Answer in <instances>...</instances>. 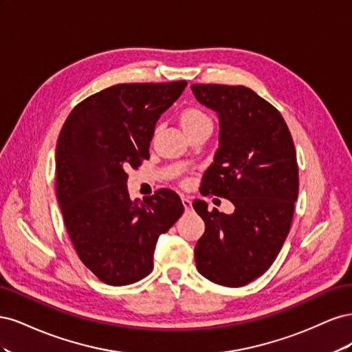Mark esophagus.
I'll return each mask as SVG.
<instances>
[{
	"label": "esophagus",
	"mask_w": 352,
	"mask_h": 352,
	"mask_svg": "<svg viewBox=\"0 0 352 352\" xmlns=\"http://www.w3.org/2000/svg\"><path fill=\"white\" fill-rule=\"evenodd\" d=\"M182 204H184V207H185L186 211H189L190 208H192V201H190V199L186 198V197H182Z\"/></svg>",
	"instance_id": "obj_1"
}]
</instances>
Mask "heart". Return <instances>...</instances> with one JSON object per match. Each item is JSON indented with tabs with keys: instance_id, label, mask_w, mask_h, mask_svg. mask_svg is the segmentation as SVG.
<instances>
[{
	"instance_id": "1",
	"label": "heart",
	"mask_w": 352,
	"mask_h": 352,
	"mask_svg": "<svg viewBox=\"0 0 352 352\" xmlns=\"http://www.w3.org/2000/svg\"><path fill=\"white\" fill-rule=\"evenodd\" d=\"M179 123L188 136L199 131H211L212 127L210 116L198 107H186L180 111Z\"/></svg>"
}]
</instances>
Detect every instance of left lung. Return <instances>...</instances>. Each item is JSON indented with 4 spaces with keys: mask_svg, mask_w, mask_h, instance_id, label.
I'll list each match as a JSON object with an SVG mask.
<instances>
[{
    "mask_svg": "<svg viewBox=\"0 0 352 352\" xmlns=\"http://www.w3.org/2000/svg\"><path fill=\"white\" fill-rule=\"evenodd\" d=\"M195 98L219 116V148L201 195L228 198L232 214L197 199L206 223L195 245L198 272L217 285L243 286L267 270L291 230L298 198L296 153L282 114L242 85L194 83Z\"/></svg>",
    "mask_w": 352,
    "mask_h": 352,
    "instance_id": "1",
    "label": "left lung"
}]
</instances>
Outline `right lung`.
Masks as SVG:
<instances>
[{
	"instance_id": "add662e5",
	"label": "right lung",
	"mask_w": 352,
	"mask_h": 352,
	"mask_svg": "<svg viewBox=\"0 0 352 352\" xmlns=\"http://www.w3.org/2000/svg\"><path fill=\"white\" fill-rule=\"evenodd\" d=\"M186 85H114L79 102L61 127L57 199L80 261L104 283L131 285L150 274L158 236L184 214L170 189L132 201L126 170L150 158L155 123Z\"/></svg>"
}]
</instances>
